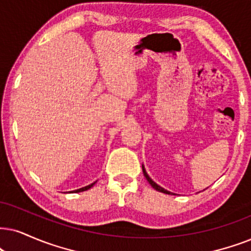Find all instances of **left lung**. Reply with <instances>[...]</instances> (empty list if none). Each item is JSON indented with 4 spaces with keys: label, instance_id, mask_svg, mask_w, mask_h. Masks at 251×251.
I'll return each instance as SVG.
<instances>
[{
    "label": "left lung",
    "instance_id": "obj_1",
    "mask_svg": "<svg viewBox=\"0 0 251 251\" xmlns=\"http://www.w3.org/2000/svg\"><path fill=\"white\" fill-rule=\"evenodd\" d=\"M142 173H144V175H145V177H146V179H147V180H148V183H149V184H151V186H153V188H154L155 190H156V191H160V192L167 193V195H175V193H173V192L168 191V190H164V189L162 188V186H160V185H158V184H156V183H155V182H154V180H153V179H151V177H149V176H148V174H147V173H146V169H145V167H144V166H142Z\"/></svg>",
    "mask_w": 251,
    "mask_h": 251
}]
</instances>
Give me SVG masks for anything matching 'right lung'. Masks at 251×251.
Masks as SVG:
<instances>
[{"label":"right lung","mask_w":251,"mask_h":251,"mask_svg":"<svg viewBox=\"0 0 251 251\" xmlns=\"http://www.w3.org/2000/svg\"><path fill=\"white\" fill-rule=\"evenodd\" d=\"M97 182V180H96ZM96 182H94V183H91V184H89V185H87V186H84V188H81V189H77V190H75V191H71V192H82V191H85V190H89L91 188V186H94L95 185V183Z\"/></svg>","instance_id":"1"}]
</instances>
